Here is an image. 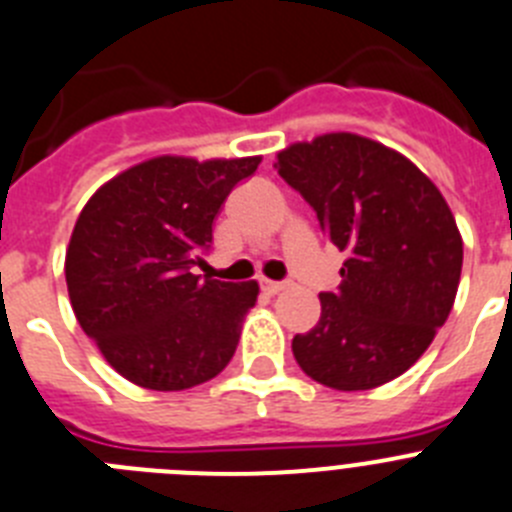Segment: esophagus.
Listing matches in <instances>:
<instances>
[{"label":"esophagus","instance_id":"34e87169","mask_svg":"<svg viewBox=\"0 0 512 512\" xmlns=\"http://www.w3.org/2000/svg\"><path fill=\"white\" fill-rule=\"evenodd\" d=\"M292 284L289 282H269V279H264L261 282V289H264L266 295H279V292H284V289H289Z\"/></svg>","mask_w":512,"mask_h":512}]
</instances>
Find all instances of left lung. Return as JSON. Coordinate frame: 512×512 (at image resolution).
<instances>
[{
    "mask_svg": "<svg viewBox=\"0 0 512 512\" xmlns=\"http://www.w3.org/2000/svg\"><path fill=\"white\" fill-rule=\"evenodd\" d=\"M274 169L348 253L336 292H320L318 325L297 333L302 372L341 392L408 372L449 318L461 235L436 184L408 158L351 133L279 153Z\"/></svg>",
    "mask_w": 512,
    "mask_h": 512,
    "instance_id": "obj_1",
    "label": "left lung"
}]
</instances>
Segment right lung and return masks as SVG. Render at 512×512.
I'll return each mask as SVG.
<instances>
[{
    "label": "right lung",
    "instance_id": "obj_1",
    "mask_svg": "<svg viewBox=\"0 0 512 512\" xmlns=\"http://www.w3.org/2000/svg\"><path fill=\"white\" fill-rule=\"evenodd\" d=\"M261 158L161 156L94 192L71 233L66 284L76 320L117 374L156 392L223 372L259 284L197 277L212 220Z\"/></svg>",
    "mask_w": 512,
    "mask_h": 512
}]
</instances>
